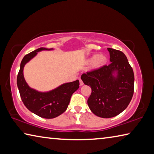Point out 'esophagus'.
Here are the masks:
<instances>
[{"instance_id":"esophagus-1","label":"esophagus","mask_w":154,"mask_h":154,"mask_svg":"<svg viewBox=\"0 0 154 154\" xmlns=\"http://www.w3.org/2000/svg\"><path fill=\"white\" fill-rule=\"evenodd\" d=\"M79 84H80L81 86H82V85H83V82H82V80L81 79H79Z\"/></svg>"}]
</instances>
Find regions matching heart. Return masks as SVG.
I'll return each instance as SVG.
<instances>
[{
  "label": "heart",
  "instance_id": "obj_1",
  "mask_svg": "<svg viewBox=\"0 0 154 154\" xmlns=\"http://www.w3.org/2000/svg\"><path fill=\"white\" fill-rule=\"evenodd\" d=\"M106 56L104 55H94L88 59V63H92V66L95 69L102 67L106 64Z\"/></svg>",
  "mask_w": 154,
  "mask_h": 154
}]
</instances>
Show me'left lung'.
Here are the masks:
<instances>
[{"label":"left lung","instance_id":"1","mask_svg":"<svg viewBox=\"0 0 154 154\" xmlns=\"http://www.w3.org/2000/svg\"><path fill=\"white\" fill-rule=\"evenodd\" d=\"M111 64L83 73L81 79L92 88L88 105L100 118H110L126 109L134 93L132 68L123 52L107 48Z\"/></svg>","mask_w":154,"mask_h":154}]
</instances>
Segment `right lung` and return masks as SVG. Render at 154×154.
I'll list each match as a JSON object with an SVG mask.
<instances>
[{
	"label": "right lung",
	"instance_id": "add662e5",
	"mask_svg": "<svg viewBox=\"0 0 154 154\" xmlns=\"http://www.w3.org/2000/svg\"><path fill=\"white\" fill-rule=\"evenodd\" d=\"M53 49L38 48L26 55L20 64L17 77V85L20 97L28 110L41 118L52 119L59 116L66 110L71 96L79 88V80L62 84L54 90L41 92L32 89L27 84L24 77V67L38 51Z\"/></svg>",
	"mask_w": 154,
	"mask_h": 154
}]
</instances>
